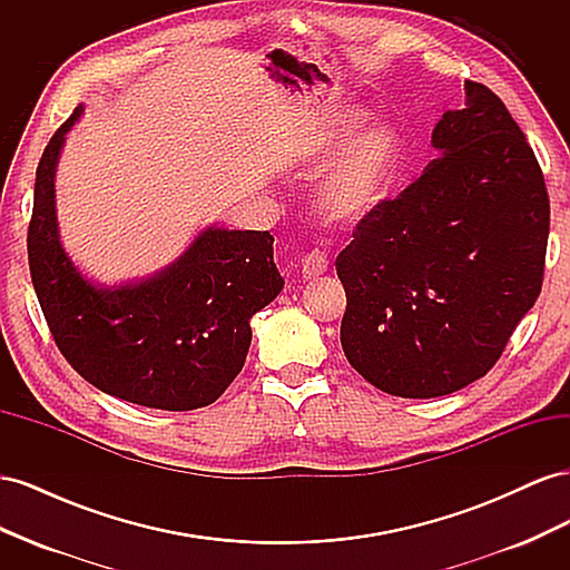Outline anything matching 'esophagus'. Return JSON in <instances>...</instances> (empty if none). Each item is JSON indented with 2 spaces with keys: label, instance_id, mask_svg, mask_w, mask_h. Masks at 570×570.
I'll use <instances>...</instances> for the list:
<instances>
[{
  "label": "esophagus",
  "instance_id": "obj_1",
  "mask_svg": "<svg viewBox=\"0 0 570 570\" xmlns=\"http://www.w3.org/2000/svg\"><path fill=\"white\" fill-rule=\"evenodd\" d=\"M327 271V256L323 252H308L304 258H302V275L306 281L312 278H318V275H323Z\"/></svg>",
  "mask_w": 570,
  "mask_h": 570
}]
</instances>
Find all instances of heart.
I'll list each match as a JSON object with an SVG mask.
<instances>
[{
  "label": "heart",
  "instance_id": "heart-1",
  "mask_svg": "<svg viewBox=\"0 0 570 570\" xmlns=\"http://www.w3.org/2000/svg\"><path fill=\"white\" fill-rule=\"evenodd\" d=\"M361 124V111H337L302 151L306 170H318L334 159L316 187V212L331 223L373 216L390 199L404 164V142L394 128L373 126L352 135Z\"/></svg>",
  "mask_w": 570,
  "mask_h": 570
}]
</instances>
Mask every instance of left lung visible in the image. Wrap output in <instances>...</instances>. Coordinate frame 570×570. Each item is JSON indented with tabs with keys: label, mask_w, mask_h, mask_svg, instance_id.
I'll return each instance as SVG.
<instances>
[{
	"label": "left lung",
	"mask_w": 570,
	"mask_h": 570,
	"mask_svg": "<svg viewBox=\"0 0 570 570\" xmlns=\"http://www.w3.org/2000/svg\"><path fill=\"white\" fill-rule=\"evenodd\" d=\"M433 130L438 159L337 256L340 342L371 385L404 400L485 375L542 289L549 197L523 130L485 85Z\"/></svg>",
	"instance_id": "left-lung-1"
}]
</instances>
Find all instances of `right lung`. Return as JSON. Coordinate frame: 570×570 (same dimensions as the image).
I'll return each instance as SVG.
<instances>
[{
    "instance_id": "1",
    "label": "right lung",
    "mask_w": 570,
    "mask_h": 570,
    "mask_svg": "<svg viewBox=\"0 0 570 570\" xmlns=\"http://www.w3.org/2000/svg\"><path fill=\"white\" fill-rule=\"evenodd\" d=\"M55 132L36 174L28 228L32 287L57 347L97 390L149 409L214 404L243 371L252 316L285 285L268 230L204 228L142 281L99 285L73 264L57 220V164L78 118Z\"/></svg>"
}]
</instances>
